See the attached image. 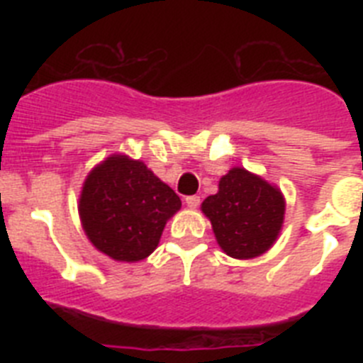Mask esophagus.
<instances>
[{"mask_svg":"<svg viewBox=\"0 0 363 363\" xmlns=\"http://www.w3.org/2000/svg\"><path fill=\"white\" fill-rule=\"evenodd\" d=\"M200 196H187L185 198V203H187L189 209H198L200 207Z\"/></svg>","mask_w":363,"mask_h":363,"instance_id":"esophagus-1","label":"esophagus"}]
</instances>
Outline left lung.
Listing matches in <instances>:
<instances>
[{
    "label": "left lung",
    "instance_id": "8db88e82",
    "mask_svg": "<svg viewBox=\"0 0 363 363\" xmlns=\"http://www.w3.org/2000/svg\"><path fill=\"white\" fill-rule=\"evenodd\" d=\"M201 211L213 223L221 249L247 259L264 255L278 238L285 201L265 179L234 167L220 179L216 194L205 198Z\"/></svg>",
    "mask_w": 363,
    "mask_h": 363
}]
</instances>
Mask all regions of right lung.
I'll return each mask as SVG.
<instances>
[{
	"mask_svg": "<svg viewBox=\"0 0 363 363\" xmlns=\"http://www.w3.org/2000/svg\"><path fill=\"white\" fill-rule=\"evenodd\" d=\"M182 207L169 185L145 163L111 156L86 176L79 196L83 229L98 251L118 262H140L158 247L167 220Z\"/></svg>",
	"mask_w": 363,
	"mask_h": 363,
	"instance_id": "right-lung-1",
	"label": "right lung"
}]
</instances>
